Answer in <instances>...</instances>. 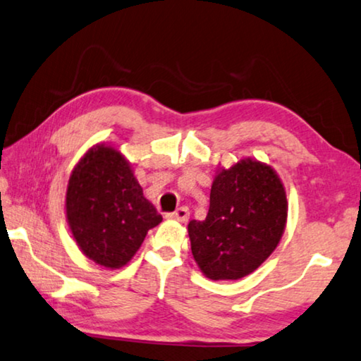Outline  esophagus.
I'll list each match as a JSON object with an SVG mask.
<instances>
[{
	"label": "esophagus",
	"mask_w": 361,
	"mask_h": 361,
	"mask_svg": "<svg viewBox=\"0 0 361 361\" xmlns=\"http://www.w3.org/2000/svg\"><path fill=\"white\" fill-rule=\"evenodd\" d=\"M167 219L186 223L188 219H190V210H188V207H178L175 212H171V214H167Z\"/></svg>",
	"instance_id": "1"
}]
</instances>
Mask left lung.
<instances>
[{"mask_svg":"<svg viewBox=\"0 0 361 361\" xmlns=\"http://www.w3.org/2000/svg\"><path fill=\"white\" fill-rule=\"evenodd\" d=\"M286 219L284 186L270 165L244 159L221 169L207 216L188 225L194 260L214 281L247 276L276 249Z\"/></svg>","mask_w":361,"mask_h":361,"instance_id":"left-lung-1","label":"left lung"}]
</instances>
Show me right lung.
<instances>
[{
    "instance_id": "right-lung-1",
    "label": "right lung",
    "mask_w": 361,
    "mask_h": 361,
    "mask_svg": "<svg viewBox=\"0 0 361 361\" xmlns=\"http://www.w3.org/2000/svg\"><path fill=\"white\" fill-rule=\"evenodd\" d=\"M66 214L82 252L111 270L127 265L147 231L162 221L128 160L104 145L91 147L73 169Z\"/></svg>"
}]
</instances>
